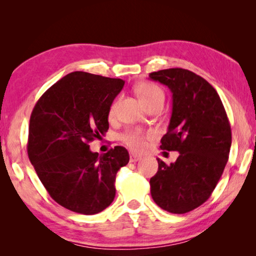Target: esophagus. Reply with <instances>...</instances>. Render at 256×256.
Returning <instances> with one entry per match:
<instances>
[{
    "instance_id": "esophagus-1",
    "label": "esophagus",
    "mask_w": 256,
    "mask_h": 256,
    "mask_svg": "<svg viewBox=\"0 0 256 256\" xmlns=\"http://www.w3.org/2000/svg\"><path fill=\"white\" fill-rule=\"evenodd\" d=\"M140 159H141V156H138L136 154H130V162H138V160H140Z\"/></svg>"
}]
</instances>
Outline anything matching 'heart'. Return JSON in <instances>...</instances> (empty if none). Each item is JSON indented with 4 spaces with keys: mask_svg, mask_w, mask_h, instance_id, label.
I'll return each instance as SVG.
<instances>
[{
    "mask_svg": "<svg viewBox=\"0 0 256 256\" xmlns=\"http://www.w3.org/2000/svg\"><path fill=\"white\" fill-rule=\"evenodd\" d=\"M136 94L138 98L141 99V102L148 107L151 104L156 102L164 100V94L162 89L159 86L154 84H150V82H142V84L136 86ZM118 99H116L115 102L110 107V116L112 118L115 115L116 110L118 106ZM154 138L152 132L144 133L140 131V130H130L126 133H124L122 136V141L126 144L128 148H131L134 151H144L146 148V141Z\"/></svg>",
    "mask_w": 256,
    "mask_h": 256,
    "instance_id": "heart-1",
    "label": "heart"
}]
</instances>
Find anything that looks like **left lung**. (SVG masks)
I'll list each match as a JSON object with an SVG mask.
<instances>
[{
  "mask_svg": "<svg viewBox=\"0 0 256 256\" xmlns=\"http://www.w3.org/2000/svg\"><path fill=\"white\" fill-rule=\"evenodd\" d=\"M149 76L172 94L170 126L160 148L180 152L174 164L157 159L151 196L164 210L186 214L211 196L222 175L232 146L230 124L218 92L202 76L180 68Z\"/></svg>",
  "mask_w": 256,
  "mask_h": 256,
  "instance_id": "8db88e82",
  "label": "left lung"
}]
</instances>
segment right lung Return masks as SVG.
Returning a JSON list of instances; mask_svg holds the SVG:
<instances>
[{
  "mask_svg": "<svg viewBox=\"0 0 256 256\" xmlns=\"http://www.w3.org/2000/svg\"><path fill=\"white\" fill-rule=\"evenodd\" d=\"M125 81L88 72L68 73L42 94L29 123L30 162L54 201L96 214L115 198V178L130 157L124 146L92 152L89 142L107 132L112 100Z\"/></svg>",
  "mask_w": 256,
  "mask_h": 256,
  "instance_id": "obj_1",
  "label": "right lung"
}]
</instances>
